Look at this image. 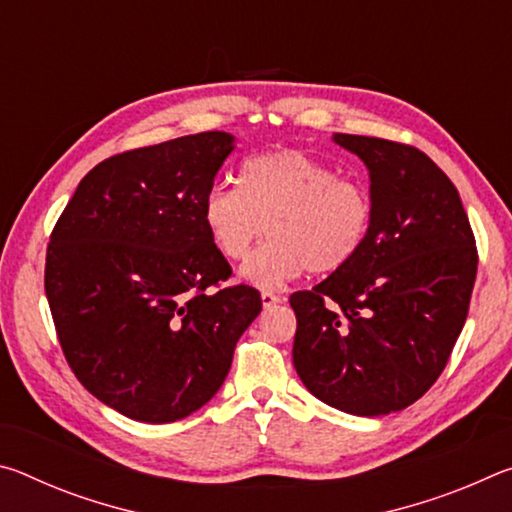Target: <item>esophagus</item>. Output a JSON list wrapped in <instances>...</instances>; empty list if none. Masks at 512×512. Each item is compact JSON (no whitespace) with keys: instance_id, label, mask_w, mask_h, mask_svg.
Returning a JSON list of instances; mask_svg holds the SVG:
<instances>
[{"instance_id":"1","label":"esophagus","mask_w":512,"mask_h":512,"mask_svg":"<svg viewBox=\"0 0 512 512\" xmlns=\"http://www.w3.org/2000/svg\"><path fill=\"white\" fill-rule=\"evenodd\" d=\"M277 302H280V296L273 291H262V305L268 309V307H275Z\"/></svg>"}]
</instances>
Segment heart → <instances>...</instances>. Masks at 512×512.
<instances>
[{"mask_svg": "<svg viewBox=\"0 0 512 512\" xmlns=\"http://www.w3.org/2000/svg\"><path fill=\"white\" fill-rule=\"evenodd\" d=\"M203 223L214 248L246 259L255 241L268 239L241 268V277L275 289L300 273H334L350 264L366 241L372 201L366 187L341 180L339 171L298 149L255 155L237 185L205 194Z\"/></svg>", "mask_w": 512, "mask_h": 512, "instance_id": "b5f03b06", "label": "heart"}]
</instances>
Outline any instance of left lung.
Here are the masks:
<instances>
[{"label": "left lung", "mask_w": 512, "mask_h": 512, "mask_svg": "<svg viewBox=\"0 0 512 512\" xmlns=\"http://www.w3.org/2000/svg\"><path fill=\"white\" fill-rule=\"evenodd\" d=\"M370 173L372 223L350 264L289 298L293 366L311 395L352 415L402 411L445 370L474 289L461 196L409 144L336 133Z\"/></svg>", "instance_id": "8db88e82"}]
</instances>
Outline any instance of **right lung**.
Instances as JSON below:
<instances>
[{
	"label": "right lung",
	"instance_id": "right-lung-1",
	"mask_svg": "<svg viewBox=\"0 0 512 512\" xmlns=\"http://www.w3.org/2000/svg\"><path fill=\"white\" fill-rule=\"evenodd\" d=\"M235 137L185 135L97 164L60 214L45 291L69 368L131 420L187 418L228 377L259 291L221 287L232 268L203 223Z\"/></svg>",
	"mask_w": 512,
	"mask_h": 512
}]
</instances>
